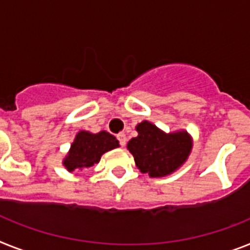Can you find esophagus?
I'll use <instances>...</instances> for the list:
<instances>
[{
    "instance_id": "1",
    "label": "esophagus",
    "mask_w": 250,
    "mask_h": 250,
    "mask_svg": "<svg viewBox=\"0 0 250 250\" xmlns=\"http://www.w3.org/2000/svg\"><path fill=\"white\" fill-rule=\"evenodd\" d=\"M117 140H119V143H120L121 147H125V144H126V135L124 133L119 134V135H117Z\"/></svg>"
}]
</instances>
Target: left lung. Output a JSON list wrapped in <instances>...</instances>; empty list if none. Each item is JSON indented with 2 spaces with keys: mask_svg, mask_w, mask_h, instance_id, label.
Returning a JSON list of instances; mask_svg holds the SVG:
<instances>
[{
  "mask_svg": "<svg viewBox=\"0 0 250 250\" xmlns=\"http://www.w3.org/2000/svg\"><path fill=\"white\" fill-rule=\"evenodd\" d=\"M138 137L127 143L137 167L150 177L166 176L184 164L191 150L185 131L165 134L153 124L143 121L137 126Z\"/></svg>",
  "mask_w": 250,
  "mask_h": 250,
  "instance_id": "1",
  "label": "left lung"
}]
</instances>
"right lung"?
<instances>
[{"instance_id": "right-lung-1", "label": "right lung", "mask_w": 250, "mask_h": 250, "mask_svg": "<svg viewBox=\"0 0 250 250\" xmlns=\"http://www.w3.org/2000/svg\"><path fill=\"white\" fill-rule=\"evenodd\" d=\"M116 147H119V142L107 131H100L98 134L80 131L71 144L63 165L69 171L90 167L100 162L103 153Z\"/></svg>"}]
</instances>
